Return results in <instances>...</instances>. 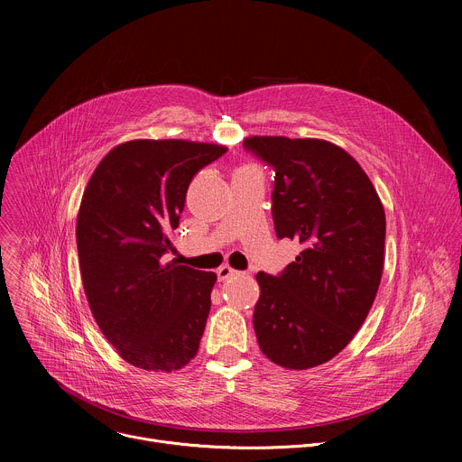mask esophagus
Here are the masks:
<instances>
[{
    "label": "esophagus",
    "instance_id": "1",
    "mask_svg": "<svg viewBox=\"0 0 462 462\" xmlns=\"http://www.w3.org/2000/svg\"><path fill=\"white\" fill-rule=\"evenodd\" d=\"M216 273H217V278H219V282H226V280H230V278L241 276V273L234 271L230 265H223V267H219Z\"/></svg>",
    "mask_w": 462,
    "mask_h": 462
}]
</instances>
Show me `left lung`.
I'll return each mask as SVG.
<instances>
[{
  "mask_svg": "<svg viewBox=\"0 0 462 462\" xmlns=\"http://www.w3.org/2000/svg\"><path fill=\"white\" fill-rule=\"evenodd\" d=\"M243 144L276 170L278 237L303 246L282 276L255 274V338L274 364L310 369L346 349L373 307L383 271V207L362 166L333 143L252 135Z\"/></svg>",
  "mask_w": 462,
  "mask_h": 462,
  "instance_id": "obj_1",
  "label": "left lung"
}]
</instances>
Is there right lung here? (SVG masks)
I'll return each instance as SVG.
<instances>
[{
    "label": "right lung",
    "instance_id": "right-lung-1",
    "mask_svg": "<svg viewBox=\"0 0 462 462\" xmlns=\"http://www.w3.org/2000/svg\"><path fill=\"white\" fill-rule=\"evenodd\" d=\"M226 152L182 139H135L95 168L77 217L84 292L106 340L144 371L182 369L199 351L217 276L175 261L173 250L193 175Z\"/></svg>",
    "mask_w": 462,
    "mask_h": 462
}]
</instances>
